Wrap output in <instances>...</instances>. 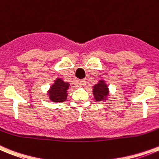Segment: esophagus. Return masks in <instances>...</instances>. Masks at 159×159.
Listing matches in <instances>:
<instances>
[{
  "mask_svg": "<svg viewBox=\"0 0 159 159\" xmlns=\"http://www.w3.org/2000/svg\"><path fill=\"white\" fill-rule=\"evenodd\" d=\"M86 84V81L85 79H81L78 81V85L80 86H84Z\"/></svg>",
  "mask_w": 159,
  "mask_h": 159,
  "instance_id": "obj_1",
  "label": "esophagus"
}]
</instances>
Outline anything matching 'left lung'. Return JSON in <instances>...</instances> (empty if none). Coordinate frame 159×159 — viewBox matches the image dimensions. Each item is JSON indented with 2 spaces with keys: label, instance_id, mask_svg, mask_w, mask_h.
<instances>
[{
  "label": "left lung",
  "instance_id": "obj_1",
  "mask_svg": "<svg viewBox=\"0 0 159 159\" xmlns=\"http://www.w3.org/2000/svg\"><path fill=\"white\" fill-rule=\"evenodd\" d=\"M93 95L95 99L98 102L106 100L107 98L109 95V89L103 80H101L98 81V84L94 85Z\"/></svg>",
  "mask_w": 159,
  "mask_h": 159
}]
</instances>
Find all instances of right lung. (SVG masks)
<instances>
[{"instance_id":"obj_1","label":"right lung","mask_w":159,"mask_h":159,"mask_svg":"<svg viewBox=\"0 0 159 159\" xmlns=\"http://www.w3.org/2000/svg\"><path fill=\"white\" fill-rule=\"evenodd\" d=\"M70 84L64 82L61 78H57L55 80L54 84H52L48 91V95L50 99L53 102H63L66 101L67 97V91H68Z\"/></svg>"}]
</instances>
